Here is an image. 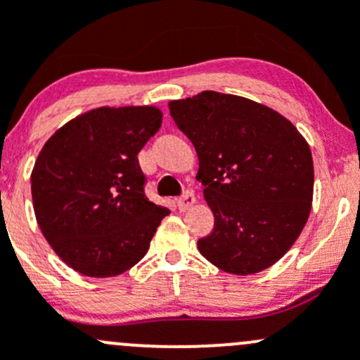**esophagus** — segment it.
Returning <instances> with one entry per match:
<instances>
[{"instance_id": "obj_1", "label": "esophagus", "mask_w": 360, "mask_h": 360, "mask_svg": "<svg viewBox=\"0 0 360 360\" xmlns=\"http://www.w3.org/2000/svg\"><path fill=\"white\" fill-rule=\"evenodd\" d=\"M195 205V195L191 191H184L183 197L177 198V209L179 210H188Z\"/></svg>"}]
</instances>
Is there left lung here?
Masks as SVG:
<instances>
[{"instance_id": "left-lung-1", "label": "left lung", "mask_w": 360, "mask_h": 360, "mask_svg": "<svg viewBox=\"0 0 360 360\" xmlns=\"http://www.w3.org/2000/svg\"><path fill=\"white\" fill-rule=\"evenodd\" d=\"M169 110L197 150V181L214 214L200 254L226 274L270 268L310 216L314 162L304 137L281 112L231 94L205 90L170 101Z\"/></svg>"}]
</instances>
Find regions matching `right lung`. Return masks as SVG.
<instances>
[{
	"instance_id": "obj_1",
	"label": "right lung",
	"mask_w": 360,
	"mask_h": 360,
	"mask_svg": "<svg viewBox=\"0 0 360 360\" xmlns=\"http://www.w3.org/2000/svg\"><path fill=\"white\" fill-rule=\"evenodd\" d=\"M155 106L97 108L45 143L31 174L36 221L57 256L86 277L139 263L170 210L148 200L137 155L158 132Z\"/></svg>"
}]
</instances>
